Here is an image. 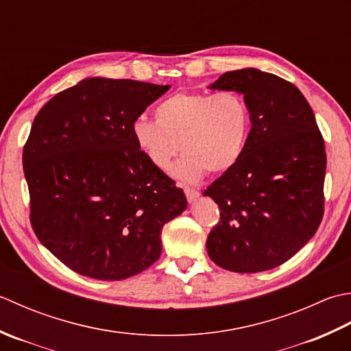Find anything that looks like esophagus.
Returning a JSON list of instances; mask_svg holds the SVG:
<instances>
[{"label":"esophagus","mask_w":351,"mask_h":351,"mask_svg":"<svg viewBox=\"0 0 351 351\" xmlns=\"http://www.w3.org/2000/svg\"><path fill=\"white\" fill-rule=\"evenodd\" d=\"M184 195H186V198L189 199V202H194L195 198H198L199 192L194 188H184Z\"/></svg>","instance_id":"34e87169"}]
</instances>
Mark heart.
Instances as JSON below:
<instances>
[{"mask_svg":"<svg viewBox=\"0 0 351 351\" xmlns=\"http://www.w3.org/2000/svg\"><path fill=\"white\" fill-rule=\"evenodd\" d=\"M154 121H133L132 134L147 160L169 171L184 153L176 176L195 182L207 171L223 174L244 154L252 128V112L244 95L234 90L177 92L157 104Z\"/></svg>","mask_w":351,"mask_h":351,"instance_id":"1","label":"heart"}]
</instances>
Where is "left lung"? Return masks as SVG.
Wrapping results in <instances>:
<instances>
[{
  "label": "left lung",
  "mask_w": 351,
  "mask_h": 351,
  "mask_svg": "<svg viewBox=\"0 0 351 351\" xmlns=\"http://www.w3.org/2000/svg\"><path fill=\"white\" fill-rule=\"evenodd\" d=\"M210 88L244 95L252 130L239 162L203 192L219 209L218 224L207 236V253L233 273L276 268L323 221V134L302 92L274 74L230 71Z\"/></svg>",
  "instance_id": "left-lung-1"
}]
</instances>
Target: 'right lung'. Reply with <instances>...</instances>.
Segmentation results:
<instances>
[{
	"instance_id": "right-lung-1",
	"label": "right lung",
	"mask_w": 351,
	"mask_h": 351,
	"mask_svg": "<svg viewBox=\"0 0 351 351\" xmlns=\"http://www.w3.org/2000/svg\"><path fill=\"white\" fill-rule=\"evenodd\" d=\"M169 86L88 78L56 94L24 145L30 223L75 273L123 280L159 259L160 233L186 209L173 178L141 153L132 124Z\"/></svg>"
}]
</instances>
